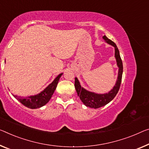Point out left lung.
<instances>
[{
  "label": "left lung",
  "mask_w": 149,
  "mask_h": 149,
  "mask_svg": "<svg viewBox=\"0 0 149 149\" xmlns=\"http://www.w3.org/2000/svg\"><path fill=\"white\" fill-rule=\"evenodd\" d=\"M103 39L106 41L108 44L113 46L114 47V56H115L116 64L118 67V78L116 80L115 85L114 86L113 88L108 93L105 94H97L90 91H86V89L82 88L80 84V82L77 78H75L74 81V87L76 89L77 95L80 97L81 101L86 107L90 108L98 109L106 105L111 101L113 98L115 97L116 94L119 91L121 81H122V75L123 71V62L121 60L119 51H118L117 47L113 41L110 40L106 36H102Z\"/></svg>",
  "instance_id": "left-lung-1"
}]
</instances>
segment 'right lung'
<instances>
[{"label": "right lung", "instance_id": "1", "mask_svg": "<svg viewBox=\"0 0 149 149\" xmlns=\"http://www.w3.org/2000/svg\"><path fill=\"white\" fill-rule=\"evenodd\" d=\"M62 74H63V73L58 74L55 78V79L52 82V83L50 84L47 87H46L45 89H44L42 92H40L38 95L30 96V97L26 98L18 97V96L14 95H13L20 102H21L24 106L28 107L29 109H34L40 108V107L44 106L47 104L51 98Z\"/></svg>", "mask_w": 149, "mask_h": 149}]
</instances>
